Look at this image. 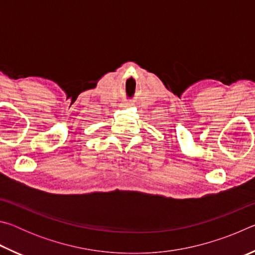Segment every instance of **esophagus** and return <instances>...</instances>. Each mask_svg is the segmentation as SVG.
I'll list each match as a JSON object with an SVG mask.
<instances>
[{
	"mask_svg": "<svg viewBox=\"0 0 255 255\" xmlns=\"http://www.w3.org/2000/svg\"><path fill=\"white\" fill-rule=\"evenodd\" d=\"M125 107H128V105H125Z\"/></svg>",
	"mask_w": 255,
	"mask_h": 255,
	"instance_id": "34e87169",
	"label": "esophagus"
}]
</instances>
